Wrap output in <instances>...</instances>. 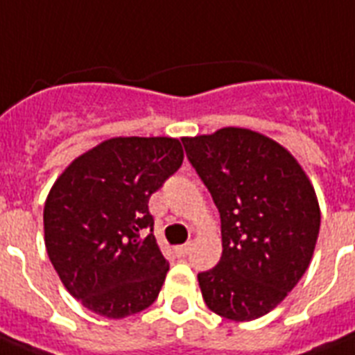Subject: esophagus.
<instances>
[{
    "instance_id": "obj_1",
    "label": "esophagus",
    "mask_w": 355,
    "mask_h": 355,
    "mask_svg": "<svg viewBox=\"0 0 355 355\" xmlns=\"http://www.w3.org/2000/svg\"><path fill=\"white\" fill-rule=\"evenodd\" d=\"M192 250V243H184V245H180V247H175V254L180 257H184L189 252Z\"/></svg>"
}]
</instances>
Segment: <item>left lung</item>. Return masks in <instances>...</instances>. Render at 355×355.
<instances>
[{
	"instance_id": "obj_1",
	"label": "left lung",
	"mask_w": 355,
	"mask_h": 355,
	"mask_svg": "<svg viewBox=\"0 0 355 355\" xmlns=\"http://www.w3.org/2000/svg\"><path fill=\"white\" fill-rule=\"evenodd\" d=\"M183 145L221 218V259L198 274L205 303L232 321L261 318L309 268L321 223L314 187L285 146L259 132L225 127Z\"/></svg>"
}]
</instances>
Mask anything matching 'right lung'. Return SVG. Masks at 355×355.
I'll list each match as a JSON object with an SVG mask.
<instances>
[{"instance_id": "add662e5", "label": "right lung", "mask_w": 355, "mask_h": 355, "mask_svg": "<svg viewBox=\"0 0 355 355\" xmlns=\"http://www.w3.org/2000/svg\"><path fill=\"white\" fill-rule=\"evenodd\" d=\"M181 163L174 137H112L52 184L43 210L46 254L85 309L121 319L157 300L168 261L152 234L148 199Z\"/></svg>"}]
</instances>
